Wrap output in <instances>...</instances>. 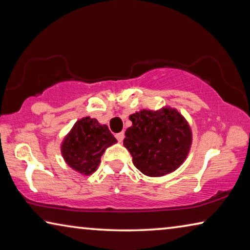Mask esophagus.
<instances>
[{
  "instance_id": "1",
  "label": "esophagus",
  "mask_w": 250,
  "mask_h": 250,
  "mask_svg": "<svg viewBox=\"0 0 250 250\" xmlns=\"http://www.w3.org/2000/svg\"><path fill=\"white\" fill-rule=\"evenodd\" d=\"M116 138H117V140L119 141V142H122L124 141V138H125V133L124 132H119V133H117L116 134Z\"/></svg>"
}]
</instances>
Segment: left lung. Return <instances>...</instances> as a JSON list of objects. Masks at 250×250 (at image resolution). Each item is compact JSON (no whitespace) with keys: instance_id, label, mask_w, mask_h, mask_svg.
Segmentation results:
<instances>
[{"instance_id":"8db88e82","label":"left lung","mask_w":250,"mask_h":250,"mask_svg":"<svg viewBox=\"0 0 250 250\" xmlns=\"http://www.w3.org/2000/svg\"><path fill=\"white\" fill-rule=\"evenodd\" d=\"M124 146L132 162L146 176L160 177L177 170L192 146L191 125L181 112L168 105L142 109L129 116Z\"/></svg>"}]
</instances>
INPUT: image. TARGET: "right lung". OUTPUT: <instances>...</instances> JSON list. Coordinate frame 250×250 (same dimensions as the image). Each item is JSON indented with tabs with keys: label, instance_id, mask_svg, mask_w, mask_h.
<instances>
[{
	"label": "right lung",
	"instance_id": "1",
	"mask_svg": "<svg viewBox=\"0 0 250 250\" xmlns=\"http://www.w3.org/2000/svg\"><path fill=\"white\" fill-rule=\"evenodd\" d=\"M117 142L107 125H100L95 118L83 117L65 135L61 152L67 166L88 176L98 168L107 147Z\"/></svg>",
	"mask_w": 250,
	"mask_h": 250
}]
</instances>
